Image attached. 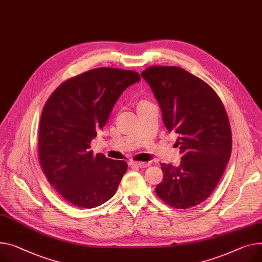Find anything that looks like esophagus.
Wrapping results in <instances>:
<instances>
[{"instance_id": "34e87169", "label": "esophagus", "mask_w": 262, "mask_h": 262, "mask_svg": "<svg viewBox=\"0 0 262 262\" xmlns=\"http://www.w3.org/2000/svg\"><path fill=\"white\" fill-rule=\"evenodd\" d=\"M132 167H140V168H144L148 166L147 162H137V161H130L128 163Z\"/></svg>"}]
</instances>
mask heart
Masks as SVG:
<instances>
[{
    "label": "heart",
    "instance_id": "b5f03b06",
    "mask_svg": "<svg viewBox=\"0 0 262 262\" xmlns=\"http://www.w3.org/2000/svg\"><path fill=\"white\" fill-rule=\"evenodd\" d=\"M144 102H148V101H146V100H142L140 103H144ZM140 103H139V104H140Z\"/></svg>",
    "mask_w": 262,
    "mask_h": 262
}]
</instances>
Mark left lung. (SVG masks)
<instances>
[{"label": "left lung", "mask_w": 262, "mask_h": 262, "mask_svg": "<svg viewBox=\"0 0 262 262\" xmlns=\"http://www.w3.org/2000/svg\"><path fill=\"white\" fill-rule=\"evenodd\" d=\"M141 76L162 111L167 130L178 134V166L161 164L155 191L167 205L185 210L210 196L228 164L232 130L222 101L200 78L177 66H149Z\"/></svg>", "instance_id": "8db88e82"}]
</instances>
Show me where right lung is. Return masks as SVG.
<instances>
[{
    "label": "right lung",
    "instance_id": "obj_1",
    "mask_svg": "<svg viewBox=\"0 0 262 262\" xmlns=\"http://www.w3.org/2000/svg\"><path fill=\"white\" fill-rule=\"evenodd\" d=\"M138 81L134 71L94 68L65 80L46 101L39 126L40 165L69 203L93 208L115 195L127 163L94 155L91 141L121 94Z\"/></svg>",
    "mask_w": 262,
    "mask_h": 262
}]
</instances>
